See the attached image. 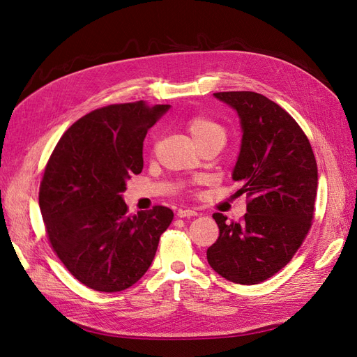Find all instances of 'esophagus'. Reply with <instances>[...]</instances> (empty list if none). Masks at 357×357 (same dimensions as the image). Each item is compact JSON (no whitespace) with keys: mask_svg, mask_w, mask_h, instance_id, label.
Wrapping results in <instances>:
<instances>
[{"mask_svg":"<svg viewBox=\"0 0 357 357\" xmlns=\"http://www.w3.org/2000/svg\"><path fill=\"white\" fill-rule=\"evenodd\" d=\"M177 215H178L180 218H190V217L197 215V212H196L195 209H178Z\"/></svg>","mask_w":357,"mask_h":357,"instance_id":"obj_1","label":"esophagus"}]
</instances>
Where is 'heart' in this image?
<instances>
[{
  "mask_svg": "<svg viewBox=\"0 0 357 357\" xmlns=\"http://www.w3.org/2000/svg\"><path fill=\"white\" fill-rule=\"evenodd\" d=\"M186 129L199 146L206 144V142H209V140H213V139H224L225 140L224 127L220 123H217L215 120H212L211 117L202 116V114L190 117L186 123ZM199 181L201 180L196 178V180H193V184H197Z\"/></svg>",
  "mask_w": 357,
  "mask_h": 357,
  "instance_id": "b5f03b06",
  "label": "heart"
}]
</instances>
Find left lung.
Wrapping results in <instances>:
<instances>
[{
	"instance_id": "1",
	"label": "left lung",
	"mask_w": 357,
	"mask_h": 357,
	"mask_svg": "<svg viewBox=\"0 0 357 357\" xmlns=\"http://www.w3.org/2000/svg\"><path fill=\"white\" fill-rule=\"evenodd\" d=\"M240 117L243 137L233 180L246 193L248 212L220 228L206 250L211 268L236 284H259L286 266L315 215L318 167L309 139L290 114L256 92H217Z\"/></svg>"
}]
</instances>
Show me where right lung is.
<instances>
[{
    "label": "right lung",
    "mask_w": 357,
    "mask_h": 357,
    "mask_svg": "<svg viewBox=\"0 0 357 357\" xmlns=\"http://www.w3.org/2000/svg\"><path fill=\"white\" fill-rule=\"evenodd\" d=\"M169 105L112 104L79 119L45 165L39 208L48 241L84 286L102 293L132 287L151 266L173 221L155 205L129 213L121 192L144 168V139Z\"/></svg>",
    "instance_id": "1"
}]
</instances>
